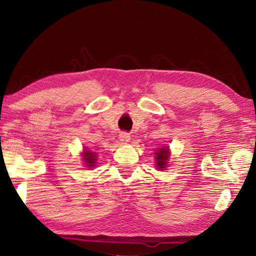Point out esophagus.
<instances>
[{
  "label": "esophagus",
  "mask_w": 256,
  "mask_h": 256,
  "mask_svg": "<svg viewBox=\"0 0 256 256\" xmlns=\"http://www.w3.org/2000/svg\"><path fill=\"white\" fill-rule=\"evenodd\" d=\"M130 140H131V136H130V134L126 132H122L120 134V140H121L122 144H126L130 142Z\"/></svg>",
  "instance_id": "34e87169"
}]
</instances>
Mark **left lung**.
<instances>
[{
  "label": "left lung",
  "instance_id": "1",
  "mask_svg": "<svg viewBox=\"0 0 256 256\" xmlns=\"http://www.w3.org/2000/svg\"><path fill=\"white\" fill-rule=\"evenodd\" d=\"M155 160H156V166L158 170H165L166 165H167V162L168 158H170V148H168V146H164V148H158V150L155 153Z\"/></svg>",
  "mask_w": 256,
  "mask_h": 256
}]
</instances>
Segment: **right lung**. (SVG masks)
I'll list each match as a JSON object with an SVG mask.
<instances>
[{"instance_id": "1", "label": "right lung", "mask_w": 256, "mask_h": 256, "mask_svg": "<svg viewBox=\"0 0 256 256\" xmlns=\"http://www.w3.org/2000/svg\"><path fill=\"white\" fill-rule=\"evenodd\" d=\"M82 153V160L86 162V167H94L96 165V153H92V152L86 150Z\"/></svg>"}]
</instances>
